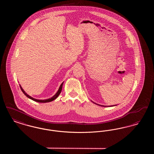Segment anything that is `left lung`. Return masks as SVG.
<instances>
[{
	"mask_svg": "<svg viewBox=\"0 0 154 154\" xmlns=\"http://www.w3.org/2000/svg\"><path fill=\"white\" fill-rule=\"evenodd\" d=\"M94 103V102H93ZM95 104H96L95 103H94ZM97 105H99V106H103V107H112V106H117V105H113V106H103V105H100V104H96Z\"/></svg>",
	"mask_w": 154,
	"mask_h": 154,
	"instance_id": "8db88e82",
	"label": "left lung"
}]
</instances>
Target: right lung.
<instances>
[{"label": "right lung", "instance_id": "1", "mask_svg": "<svg viewBox=\"0 0 154 154\" xmlns=\"http://www.w3.org/2000/svg\"><path fill=\"white\" fill-rule=\"evenodd\" d=\"M63 84V82L61 84V85H60V87L59 88L58 91H57V92L52 97H51V98H49V99H44V100H38V99H35V98H33V97H31L29 95H28V94L25 92V91L22 89V87H21V86L20 85V88H21V89L22 92L24 94V95H25L26 96V97H28V98H29L30 99L33 100V101H35V102H37L47 103L50 102H52V101L54 100L55 99H56L58 97V96L59 95V94H60V92H61V91H62V89Z\"/></svg>", "mask_w": 154, "mask_h": 154}]
</instances>
